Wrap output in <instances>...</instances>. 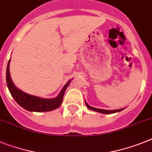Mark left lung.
Masks as SVG:
<instances>
[{
  "instance_id": "8db88e82",
  "label": "left lung",
  "mask_w": 152,
  "mask_h": 152,
  "mask_svg": "<svg viewBox=\"0 0 152 152\" xmlns=\"http://www.w3.org/2000/svg\"><path fill=\"white\" fill-rule=\"evenodd\" d=\"M86 105L88 108L90 110H94V111L99 112V113H105V114H110V113H117V112H120L123 110V108L122 109L120 110H104V109H98V108H95L93 107H90L89 104H87L86 102Z\"/></svg>"
}]
</instances>
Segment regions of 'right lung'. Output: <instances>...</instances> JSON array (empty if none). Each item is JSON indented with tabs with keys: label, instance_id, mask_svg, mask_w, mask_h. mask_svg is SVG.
Segmentation results:
<instances>
[{
	"label": "right lung",
	"instance_id": "right-lung-1",
	"mask_svg": "<svg viewBox=\"0 0 152 152\" xmlns=\"http://www.w3.org/2000/svg\"><path fill=\"white\" fill-rule=\"evenodd\" d=\"M10 61L11 59H9L7 66V71H6L7 85L11 96H13L15 101L17 102L21 107L28 110V111L46 112L53 110L60 107L61 104L62 103V100H63L65 91H66V88L68 87L71 80H69L67 83L62 89L60 94H58L56 98L45 99V98H41L36 96L30 95V94H26L25 92L19 90L12 82V80L10 76V70H9Z\"/></svg>",
	"mask_w": 152,
	"mask_h": 152
}]
</instances>
